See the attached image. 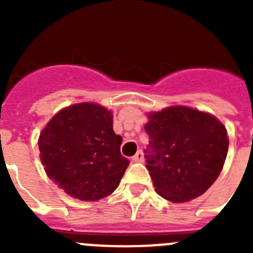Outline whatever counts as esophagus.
Returning <instances> with one entry per match:
<instances>
[{"instance_id":"esophagus-1","label":"esophagus","mask_w":253,"mask_h":253,"mask_svg":"<svg viewBox=\"0 0 253 253\" xmlns=\"http://www.w3.org/2000/svg\"><path fill=\"white\" fill-rule=\"evenodd\" d=\"M143 160H144V154H143L142 151H138L133 157L134 162H143Z\"/></svg>"}]
</instances>
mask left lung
Here are the masks:
<instances>
[{
  "label": "left lung",
  "mask_w": 253,
  "mask_h": 253,
  "mask_svg": "<svg viewBox=\"0 0 253 253\" xmlns=\"http://www.w3.org/2000/svg\"><path fill=\"white\" fill-rule=\"evenodd\" d=\"M146 162L158 195L169 202L195 199L218 178L227 157L225 126L210 114L186 106L151 113Z\"/></svg>",
  "instance_id": "1"
}]
</instances>
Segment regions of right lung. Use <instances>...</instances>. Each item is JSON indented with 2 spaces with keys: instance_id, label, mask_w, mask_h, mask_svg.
<instances>
[{
  "instance_id": "add662e5",
  "label": "right lung",
  "mask_w": 253,
  "mask_h": 253,
  "mask_svg": "<svg viewBox=\"0 0 253 253\" xmlns=\"http://www.w3.org/2000/svg\"><path fill=\"white\" fill-rule=\"evenodd\" d=\"M113 114L96 104L72 105L46 124L39 138L46 175L72 198L96 202L110 195L129 166Z\"/></svg>"
}]
</instances>
